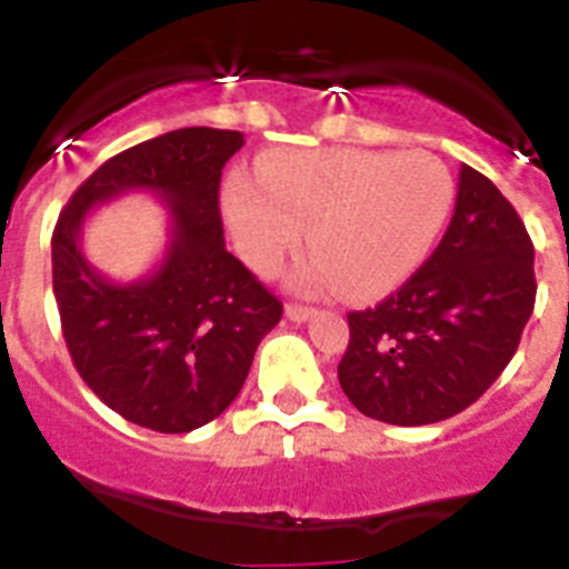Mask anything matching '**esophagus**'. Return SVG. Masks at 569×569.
<instances>
[{
  "instance_id": "34e87169",
  "label": "esophagus",
  "mask_w": 569,
  "mask_h": 569,
  "mask_svg": "<svg viewBox=\"0 0 569 569\" xmlns=\"http://www.w3.org/2000/svg\"><path fill=\"white\" fill-rule=\"evenodd\" d=\"M312 307H305V305H288L284 307V316H288L290 321H307L312 316Z\"/></svg>"
}]
</instances>
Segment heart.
Masks as SVG:
<instances>
[{
    "label": "heart",
    "mask_w": 569,
    "mask_h": 569,
    "mask_svg": "<svg viewBox=\"0 0 569 569\" xmlns=\"http://www.w3.org/2000/svg\"><path fill=\"white\" fill-rule=\"evenodd\" d=\"M455 177L429 152L301 149L231 174L222 197L244 262L273 273L307 231L312 257L296 284L372 299L403 284L435 248L455 208Z\"/></svg>",
    "instance_id": "heart-1"
}]
</instances>
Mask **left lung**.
I'll list each match as a JSON object with an SVG mask.
<instances>
[{
  "instance_id": "8db88e82",
  "label": "left lung",
  "mask_w": 569,
  "mask_h": 569,
  "mask_svg": "<svg viewBox=\"0 0 569 569\" xmlns=\"http://www.w3.org/2000/svg\"><path fill=\"white\" fill-rule=\"evenodd\" d=\"M533 301L525 222L486 174L462 166L455 217L435 253L398 293L347 316L343 395L392 426L460 415L510 363Z\"/></svg>"
}]
</instances>
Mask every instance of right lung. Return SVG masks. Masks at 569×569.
Masks as SVG:
<instances>
[{
  "label": "right lung",
  "instance_id": "1",
  "mask_svg": "<svg viewBox=\"0 0 569 569\" xmlns=\"http://www.w3.org/2000/svg\"><path fill=\"white\" fill-rule=\"evenodd\" d=\"M242 132L174 129L114 154L76 189L53 231V293L83 383L129 423L186 435L220 417L242 389L281 301L226 250L222 166ZM127 190H152L172 213L161 268L132 286L82 257V217Z\"/></svg>",
  "mask_w": 569,
  "mask_h": 569
}]
</instances>
